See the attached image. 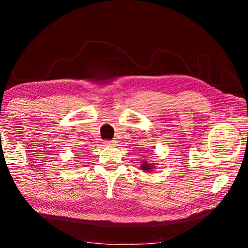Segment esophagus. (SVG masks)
Here are the masks:
<instances>
[{
    "label": "esophagus",
    "mask_w": 248,
    "mask_h": 248,
    "mask_svg": "<svg viewBox=\"0 0 248 248\" xmlns=\"http://www.w3.org/2000/svg\"><path fill=\"white\" fill-rule=\"evenodd\" d=\"M105 145L112 146V145H115V142L114 141H106V142H105Z\"/></svg>",
    "instance_id": "34e87169"
}]
</instances>
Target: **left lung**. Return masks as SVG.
<instances>
[{
  "label": "left lung",
  "instance_id": "left-lung-1",
  "mask_svg": "<svg viewBox=\"0 0 248 248\" xmlns=\"http://www.w3.org/2000/svg\"><path fill=\"white\" fill-rule=\"evenodd\" d=\"M141 169L143 170H151L152 169H154V166H153V164H149V163H146V162H144L143 164L141 165Z\"/></svg>",
  "mask_w": 248,
  "mask_h": 248
}]
</instances>
